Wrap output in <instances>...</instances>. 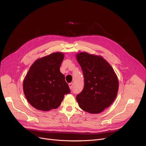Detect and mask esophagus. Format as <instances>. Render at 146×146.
Segmentation results:
<instances>
[{"label":"esophagus","mask_w":146,"mask_h":146,"mask_svg":"<svg viewBox=\"0 0 146 146\" xmlns=\"http://www.w3.org/2000/svg\"><path fill=\"white\" fill-rule=\"evenodd\" d=\"M73 83H70L68 84V86H69V88H70V89H72V88H73Z\"/></svg>","instance_id":"1"}]
</instances>
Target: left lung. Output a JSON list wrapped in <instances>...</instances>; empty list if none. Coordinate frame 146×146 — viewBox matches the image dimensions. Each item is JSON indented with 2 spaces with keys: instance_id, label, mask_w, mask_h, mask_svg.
<instances>
[{
  "instance_id": "obj_1",
  "label": "left lung",
  "mask_w": 146,
  "mask_h": 146,
  "mask_svg": "<svg viewBox=\"0 0 146 146\" xmlns=\"http://www.w3.org/2000/svg\"><path fill=\"white\" fill-rule=\"evenodd\" d=\"M76 58L83 73L85 85L76 96L80 108L90 113H98L116 98L119 83L111 66L101 56L82 52Z\"/></svg>"
}]
</instances>
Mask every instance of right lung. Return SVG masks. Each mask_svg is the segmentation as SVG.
I'll return each mask as SVG.
<instances>
[{"label": "right lung", "mask_w": 146, "mask_h": 146, "mask_svg": "<svg viewBox=\"0 0 146 146\" xmlns=\"http://www.w3.org/2000/svg\"><path fill=\"white\" fill-rule=\"evenodd\" d=\"M64 54L57 52L36 60L23 82L29 103L36 110L47 111L60 105L66 94L70 93L65 77L60 71Z\"/></svg>", "instance_id": "obj_1"}]
</instances>
